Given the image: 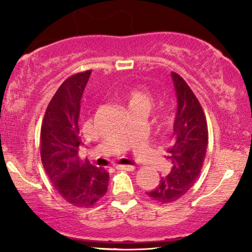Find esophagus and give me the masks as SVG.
Wrapping results in <instances>:
<instances>
[{
	"mask_svg": "<svg viewBox=\"0 0 252 252\" xmlns=\"http://www.w3.org/2000/svg\"><path fill=\"white\" fill-rule=\"evenodd\" d=\"M117 170H124V171H134V166L132 165H117Z\"/></svg>",
	"mask_w": 252,
	"mask_h": 252,
	"instance_id": "obj_1",
	"label": "esophagus"
}]
</instances>
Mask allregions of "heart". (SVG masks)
Segmentation results:
<instances>
[{
  "label": "heart",
  "instance_id": "1",
  "mask_svg": "<svg viewBox=\"0 0 252 252\" xmlns=\"http://www.w3.org/2000/svg\"><path fill=\"white\" fill-rule=\"evenodd\" d=\"M126 101L128 109L136 108V106H146V108H149L150 105V97L148 96V94L141 91H136V89H133V91H130L127 94Z\"/></svg>",
  "mask_w": 252,
  "mask_h": 252
}]
</instances>
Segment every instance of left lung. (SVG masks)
<instances>
[{
	"instance_id": "obj_1",
	"label": "left lung",
	"mask_w": 252,
	"mask_h": 252,
	"mask_svg": "<svg viewBox=\"0 0 252 252\" xmlns=\"http://www.w3.org/2000/svg\"><path fill=\"white\" fill-rule=\"evenodd\" d=\"M171 78L177 96L173 136L166 149L172 167L168 175L160 179L159 185L147 192L158 203L178 201L191 188L201 173L209 139L198 99L180 75L171 72Z\"/></svg>"
}]
</instances>
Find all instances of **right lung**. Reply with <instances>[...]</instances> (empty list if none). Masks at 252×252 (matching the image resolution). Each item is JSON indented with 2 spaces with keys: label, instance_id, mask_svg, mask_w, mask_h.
I'll return each instance as SVG.
<instances>
[{
  "label": "right lung",
  "instance_id": "add662e5",
  "mask_svg": "<svg viewBox=\"0 0 252 252\" xmlns=\"http://www.w3.org/2000/svg\"><path fill=\"white\" fill-rule=\"evenodd\" d=\"M92 71L66 79L51 98L41 127V160L44 171L65 201L91 206L108 190L109 173L78 156L80 102Z\"/></svg>",
  "mask_w": 252,
  "mask_h": 252
}]
</instances>
